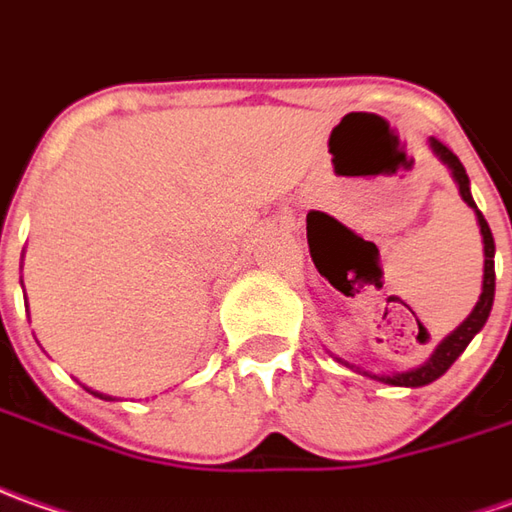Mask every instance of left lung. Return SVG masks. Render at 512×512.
Instances as JSON below:
<instances>
[{
	"label": "left lung",
	"instance_id": "8db88e82",
	"mask_svg": "<svg viewBox=\"0 0 512 512\" xmlns=\"http://www.w3.org/2000/svg\"><path fill=\"white\" fill-rule=\"evenodd\" d=\"M431 151L434 156L451 170V176H454V182L460 187V196L462 201L476 212V224H479V232H482V246H485V274H482V294H479V300H476L474 311L465 316L460 322V328H454L448 333L443 342L434 347V353H431L420 367H412V370H406V373H392V375H375L367 373V370H361V367H353V364H347L342 361L344 367H350V370H356L358 375H367V378H373V381H381V384H389V387H426L431 381H437L440 375L446 373L448 367L462 356V350L471 344L479 330L485 328V322H488L490 308H493V291H496V271H493V255H496V243H493V235H490L488 221H485V215L476 210L474 196H471V182H468V173L462 168V162L457 159V154H451L446 145L440 142V139H429Z\"/></svg>",
	"mask_w": 512,
	"mask_h": 512
}]
</instances>
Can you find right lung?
<instances>
[{
  "instance_id": "right-lung-1",
  "label": "right lung",
  "mask_w": 512,
  "mask_h": 512,
  "mask_svg": "<svg viewBox=\"0 0 512 512\" xmlns=\"http://www.w3.org/2000/svg\"><path fill=\"white\" fill-rule=\"evenodd\" d=\"M86 389H89V392H92L95 398H103V401H117V398H111V395H103V392H97V389H92V387H86Z\"/></svg>"
}]
</instances>
